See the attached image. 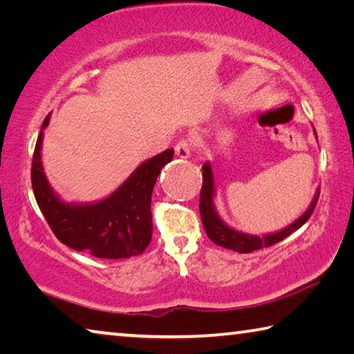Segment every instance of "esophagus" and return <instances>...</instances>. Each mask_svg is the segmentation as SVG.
Here are the masks:
<instances>
[{
	"instance_id": "obj_1",
	"label": "esophagus",
	"mask_w": 354,
	"mask_h": 354,
	"mask_svg": "<svg viewBox=\"0 0 354 354\" xmlns=\"http://www.w3.org/2000/svg\"><path fill=\"white\" fill-rule=\"evenodd\" d=\"M190 142L189 140H179L175 147V153L179 159H189L190 158Z\"/></svg>"
}]
</instances>
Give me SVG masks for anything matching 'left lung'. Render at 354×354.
<instances>
[{
    "mask_svg": "<svg viewBox=\"0 0 354 354\" xmlns=\"http://www.w3.org/2000/svg\"><path fill=\"white\" fill-rule=\"evenodd\" d=\"M314 134H315V128H314ZM319 194L320 192L317 190L313 201H310L309 207L306 209V212H304L301 217H298L289 226H286L277 232H270V234H263L262 237L247 234V232L237 231L234 227L227 226V223H225L218 215L217 207H215V201H214L215 200L214 171H212L211 162L207 160V162H205V165H203L200 215H201V221H203V226H205L206 234L214 243H217L220 247L227 248V250H234L237 253H251V251L254 250L270 247V245L284 241V239L287 236H290L293 231L299 230V227L309 220L310 215H313L317 200H319Z\"/></svg>",
    "mask_w": 354,
    "mask_h": 354,
    "instance_id": "obj_1",
    "label": "left lung"
}]
</instances>
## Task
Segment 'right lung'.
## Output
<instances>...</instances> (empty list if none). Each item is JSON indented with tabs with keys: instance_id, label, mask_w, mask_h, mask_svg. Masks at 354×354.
<instances>
[{
	"instance_id": "1",
	"label": "right lung",
	"mask_w": 354,
	"mask_h": 354,
	"mask_svg": "<svg viewBox=\"0 0 354 354\" xmlns=\"http://www.w3.org/2000/svg\"><path fill=\"white\" fill-rule=\"evenodd\" d=\"M50 115L44 120L35 143L31 179L35 201L55 236L70 248L103 259H123L143 253L153 236V187L175 151L169 148L147 159L103 200L64 201L48 183L41 164V142Z\"/></svg>"
}]
</instances>
